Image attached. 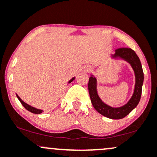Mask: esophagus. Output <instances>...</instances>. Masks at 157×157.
Listing matches in <instances>:
<instances>
[{
    "instance_id": "esophagus-1",
    "label": "esophagus",
    "mask_w": 157,
    "mask_h": 157,
    "mask_svg": "<svg viewBox=\"0 0 157 157\" xmlns=\"http://www.w3.org/2000/svg\"><path fill=\"white\" fill-rule=\"evenodd\" d=\"M89 70H90V68H88V69H86V71H89Z\"/></svg>"
}]
</instances>
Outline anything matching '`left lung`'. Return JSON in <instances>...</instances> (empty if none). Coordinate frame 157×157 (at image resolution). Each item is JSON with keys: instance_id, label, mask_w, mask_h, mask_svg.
<instances>
[{"instance_id": "obj_1", "label": "left lung", "mask_w": 157, "mask_h": 157, "mask_svg": "<svg viewBox=\"0 0 157 157\" xmlns=\"http://www.w3.org/2000/svg\"><path fill=\"white\" fill-rule=\"evenodd\" d=\"M113 59H122L131 65L135 75V86L133 95L127 103L120 107H111L102 102L97 93V80L94 75H91L89 80V91L91 103L95 110L106 117L113 120H120L127 116L138 105L142 94L144 74L140 58L134 50L130 48H120L115 50L111 55Z\"/></svg>"}]
</instances>
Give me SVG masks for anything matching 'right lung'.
<instances>
[{"label": "right lung", "instance_id": "obj_1", "mask_svg": "<svg viewBox=\"0 0 157 157\" xmlns=\"http://www.w3.org/2000/svg\"><path fill=\"white\" fill-rule=\"evenodd\" d=\"M75 77H73V78H71V80L68 81V83H70V82H72V81L75 80ZM16 96H17V99H18V100H19V101L21 102V104H22V105H23V107H24L26 110H28L29 111H30V112H32V113H37V114H39V113H41L43 112V111H43V110L36 109V108H35V107H32V106L28 105V104L26 103V102H23V100H21V97H20L17 94H16Z\"/></svg>", "mask_w": 157, "mask_h": 157}]
</instances>
